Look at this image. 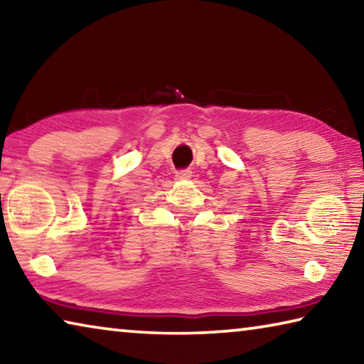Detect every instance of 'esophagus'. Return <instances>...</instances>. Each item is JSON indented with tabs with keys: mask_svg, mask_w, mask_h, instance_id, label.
Instances as JSON below:
<instances>
[{
	"mask_svg": "<svg viewBox=\"0 0 364 364\" xmlns=\"http://www.w3.org/2000/svg\"><path fill=\"white\" fill-rule=\"evenodd\" d=\"M191 176H193V171H191V170H181V171H178V173H176L178 180H189Z\"/></svg>",
	"mask_w": 364,
	"mask_h": 364,
	"instance_id": "34e87169",
	"label": "esophagus"
}]
</instances>
